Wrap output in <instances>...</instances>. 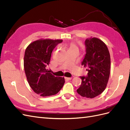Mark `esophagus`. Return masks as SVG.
Instances as JSON below:
<instances>
[{"label": "esophagus", "mask_w": 130, "mask_h": 130, "mask_svg": "<svg viewBox=\"0 0 130 130\" xmlns=\"http://www.w3.org/2000/svg\"><path fill=\"white\" fill-rule=\"evenodd\" d=\"M64 78H65V79H66V80H71L72 78V77H65Z\"/></svg>", "instance_id": "obj_1"}]
</instances>
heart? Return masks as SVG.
<instances>
[{"instance_id":"b5f03b06","label":"heart","mask_w":130,"mask_h":130,"mask_svg":"<svg viewBox=\"0 0 130 130\" xmlns=\"http://www.w3.org/2000/svg\"><path fill=\"white\" fill-rule=\"evenodd\" d=\"M77 48V46L76 45V44H75L74 43H71L69 45V49H73V48Z\"/></svg>"}]
</instances>
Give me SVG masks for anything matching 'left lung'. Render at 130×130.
Instances as JSON below:
<instances>
[{
  "mask_svg": "<svg viewBox=\"0 0 130 130\" xmlns=\"http://www.w3.org/2000/svg\"><path fill=\"white\" fill-rule=\"evenodd\" d=\"M86 54L81 65L87 68V77L81 76L82 83L77 89L83 97L94 98L107 86L111 69V58L107 46L100 39L90 37L85 41Z\"/></svg>",
  "mask_w": 130,
  "mask_h": 130,
  "instance_id": "1",
  "label": "left lung"
}]
</instances>
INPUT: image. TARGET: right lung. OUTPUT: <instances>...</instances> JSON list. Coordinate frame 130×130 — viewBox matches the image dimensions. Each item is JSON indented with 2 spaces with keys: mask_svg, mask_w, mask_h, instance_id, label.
I'll return each mask as SVG.
<instances>
[{
  "mask_svg": "<svg viewBox=\"0 0 130 130\" xmlns=\"http://www.w3.org/2000/svg\"><path fill=\"white\" fill-rule=\"evenodd\" d=\"M62 41L40 39L26 48L24 68L27 80L34 92L41 96L55 95L64 84L63 77L55 76L47 69L53 50Z\"/></svg>",
  "mask_w": 130,
  "mask_h": 130,
  "instance_id": "right-lung-1",
  "label": "right lung"
}]
</instances>
